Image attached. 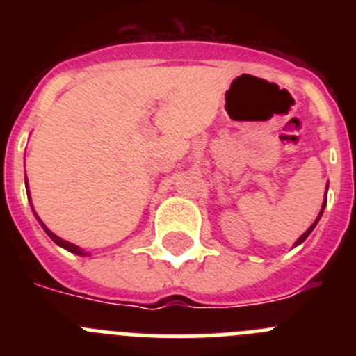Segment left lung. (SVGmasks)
I'll list each match as a JSON object with an SVG mask.
<instances>
[{"label": "left lung", "instance_id": "1", "mask_svg": "<svg viewBox=\"0 0 356 356\" xmlns=\"http://www.w3.org/2000/svg\"><path fill=\"white\" fill-rule=\"evenodd\" d=\"M325 207H326V197H325V205H323V209H321V213H319V217H317V219H316V222H314V225H312V226H310V228H308V229H307V232H305V234H303V235H301V237H300V238H298V242H296V246H298V244H301V242H303V241H305V238H307V237H308V235L312 234V229H314V228H316L317 221H319V219H321V216H323V212H325Z\"/></svg>", "mask_w": 356, "mask_h": 356}]
</instances>
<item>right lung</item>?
I'll list each match as a JSON object with an SVG mask.
<instances>
[{"label": "right lung", "instance_id": "1", "mask_svg": "<svg viewBox=\"0 0 356 356\" xmlns=\"http://www.w3.org/2000/svg\"><path fill=\"white\" fill-rule=\"evenodd\" d=\"M39 222H40V225H42V221H40V219H39ZM42 228L46 229V234H48L49 237H51V241L55 242V244H58V246H62V248H64V250L71 251V253H76V254H85L83 251H81L80 248H78V246H74V244H71V242H67V241H62L60 237H56L55 234H51V232H49V229L46 228V226H44V225H42Z\"/></svg>", "mask_w": 356, "mask_h": 356}]
</instances>
